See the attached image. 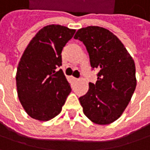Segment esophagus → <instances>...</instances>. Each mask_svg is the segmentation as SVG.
<instances>
[{"mask_svg":"<svg viewBox=\"0 0 150 150\" xmlns=\"http://www.w3.org/2000/svg\"><path fill=\"white\" fill-rule=\"evenodd\" d=\"M72 79H73V81H79V79H78V78H75V77H73Z\"/></svg>","mask_w":150,"mask_h":150,"instance_id":"obj_1","label":"esophagus"}]
</instances>
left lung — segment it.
<instances>
[{"label":"left lung","mask_w":150,"mask_h":150,"mask_svg":"<svg viewBox=\"0 0 150 150\" xmlns=\"http://www.w3.org/2000/svg\"><path fill=\"white\" fill-rule=\"evenodd\" d=\"M74 38L83 42L91 67L98 69L96 84L79 98L85 115L98 125L114 122L127 108L137 85L135 64L121 41L110 30L88 26Z\"/></svg>","instance_id":"left-lung-1"}]
</instances>
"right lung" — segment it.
<instances>
[{"label":"right lung","mask_w":150,"mask_h":150,"mask_svg":"<svg viewBox=\"0 0 150 150\" xmlns=\"http://www.w3.org/2000/svg\"><path fill=\"white\" fill-rule=\"evenodd\" d=\"M75 30L51 24L30 40L18 63L16 75L19 101L34 119L47 121L61 112L71 92L63 70L62 50Z\"/></svg>","instance_id":"1"}]
</instances>
